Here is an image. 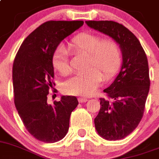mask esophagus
<instances>
[{
    "label": "esophagus",
    "mask_w": 159,
    "mask_h": 159,
    "mask_svg": "<svg viewBox=\"0 0 159 159\" xmlns=\"http://www.w3.org/2000/svg\"><path fill=\"white\" fill-rule=\"evenodd\" d=\"M87 101H88V98H84V97H80V98H78V102L81 103L85 102H87Z\"/></svg>",
    "instance_id": "34e87169"
}]
</instances>
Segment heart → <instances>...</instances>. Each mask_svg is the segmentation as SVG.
<instances>
[{"instance_id": "1", "label": "heart", "mask_w": 159, "mask_h": 159, "mask_svg": "<svg viewBox=\"0 0 159 159\" xmlns=\"http://www.w3.org/2000/svg\"><path fill=\"white\" fill-rule=\"evenodd\" d=\"M68 49L73 55L86 54L85 73L78 74L66 80L61 85L63 93L70 95L88 96L94 92L102 81L111 78L119 69L122 53L119 44L114 39H103L92 33L76 35ZM69 53L64 46H59L53 55V69L61 75L70 72Z\"/></svg>"}]
</instances>
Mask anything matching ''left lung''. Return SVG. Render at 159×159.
<instances>
[{"label":"left lung","mask_w":159,"mask_h":159,"mask_svg":"<svg viewBox=\"0 0 159 159\" xmlns=\"http://www.w3.org/2000/svg\"><path fill=\"white\" fill-rule=\"evenodd\" d=\"M90 28L115 40L121 47L122 66L114 81L105 89L108 99L101 98L94 118L97 132L106 140H119L131 134L143 117L150 89L148 61L132 32L113 20H86Z\"/></svg>","instance_id":"obj_1"}]
</instances>
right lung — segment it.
<instances>
[{"label": "right lung", "instance_id": "1", "mask_svg": "<svg viewBox=\"0 0 159 159\" xmlns=\"http://www.w3.org/2000/svg\"><path fill=\"white\" fill-rule=\"evenodd\" d=\"M82 20H49L25 39L13 66L14 104L25 127L36 139L53 143L68 132L72 111L78 106L75 96H62L53 106L47 103L54 85L53 55L64 38L79 29Z\"/></svg>", "mask_w": 159, "mask_h": 159}]
</instances>
